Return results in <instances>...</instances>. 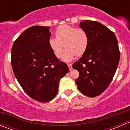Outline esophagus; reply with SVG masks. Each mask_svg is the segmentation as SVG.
I'll list each match as a JSON object with an SVG mask.
<instances>
[{
    "instance_id": "esophagus-1",
    "label": "esophagus",
    "mask_w": 130,
    "mask_h": 130,
    "mask_svg": "<svg viewBox=\"0 0 130 130\" xmlns=\"http://www.w3.org/2000/svg\"><path fill=\"white\" fill-rule=\"evenodd\" d=\"M68 67H69V70H72V63H68Z\"/></svg>"
}]
</instances>
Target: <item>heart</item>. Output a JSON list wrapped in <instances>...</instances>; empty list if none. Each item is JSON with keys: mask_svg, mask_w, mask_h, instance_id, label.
Segmentation results:
<instances>
[{"mask_svg": "<svg viewBox=\"0 0 130 130\" xmlns=\"http://www.w3.org/2000/svg\"><path fill=\"white\" fill-rule=\"evenodd\" d=\"M56 38L50 37L48 43L50 48L56 57L60 58L63 50L66 48L61 59L70 61L75 56H82L87 48L89 38L84 29L69 24L58 26L55 31Z\"/></svg>", "mask_w": 130, "mask_h": 130, "instance_id": "b5f03b06", "label": "heart"}]
</instances>
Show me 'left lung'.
<instances>
[{
	"label": "left lung",
	"mask_w": 130,
	"mask_h": 130,
	"mask_svg": "<svg viewBox=\"0 0 130 130\" xmlns=\"http://www.w3.org/2000/svg\"><path fill=\"white\" fill-rule=\"evenodd\" d=\"M79 26L87 33L89 43L72 65L79 72L75 83L82 94L94 98L108 87L115 75L120 57L118 43L115 33L101 23L83 21Z\"/></svg>",
	"instance_id": "obj_1"
}]
</instances>
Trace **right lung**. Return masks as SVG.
Returning a JSON list of instances; mask_svg holds the SVG:
<instances>
[{"instance_id": "1", "label": "right lung", "mask_w": 130, "mask_h": 130, "mask_svg": "<svg viewBox=\"0 0 130 130\" xmlns=\"http://www.w3.org/2000/svg\"><path fill=\"white\" fill-rule=\"evenodd\" d=\"M50 28L29 27L14 41L11 51L12 67L18 82L29 96L41 103L56 96L60 79L69 70L48 46Z\"/></svg>"}]
</instances>
